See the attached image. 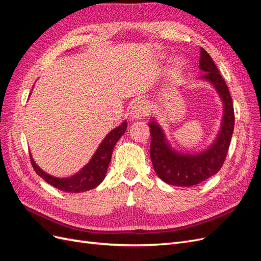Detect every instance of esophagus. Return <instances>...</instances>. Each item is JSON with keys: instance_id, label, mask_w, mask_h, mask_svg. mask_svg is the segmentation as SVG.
<instances>
[{"instance_id": "34e87169", "label": "esophagus", "mask_w": 261, "mask_h": 261, "mask_svg": "<svg viewBox=\"0 0 261 261\" xmlns=\"http://www.w3.org/2000/svg\"><path fill=\"white\" fill-rule=\"evenodd\" d=\"M148 105L144 100L137 101L132 108V117L133 118H140L148 114Z\"/></svg>"}]
</instances>
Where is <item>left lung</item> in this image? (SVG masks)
I'll list each match as a JSON object with an SVG mask.
<instances>
[{
  "label": "left lung",
  "instance_id": "1",
  "mask_svg": "<svg viewBox=\"0 0 261 261\" xmlns=\"http://www.w3.org/2000/svg\"><path fill=\"white\" fill-rule=\"evenodd\" d=\"M199 63L200 69L206 72L201 77L213 84L224 103L222 127L212 147L196 155L178 154L168 146L159 126L154 122L149 123L151 135L150 158L153 169L163 181L175 186H194L218 173L226 159L234 130L235 115L231 93L215 62L202 48Z\"/></svg>",
  "mask_w": 261,
  "mask_h": 261
}]
</instances>
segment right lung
I'll return each mask as SVG.
<instances>
[{
  "mask_svg": "<svg viewBox=\"0 0 261 261\" xmlns=\"http://www.w3.org/2000/svg\"><path fill=\"white\" fill-rule=\"evenodd\" d=\"M126 127H127V124L124 122L118 127L110 132L109 135L102 141V144L98 148L97 152L94 153L89 163L81 172H78L77 174L72 177L57 178L46 174V173L37 167L33 158L30 155L31 164H33V168L39 176H41L46 183L60 189L62 192L82 193L89 191V189L97 187L106 177L108 167L110 162H111L113 148L117 143V140L125 133Z\"/></svg>",
  "mask_w": 261,
  "mask_h": 261,
  "instance_id": "add662e5",
  "label": "right lung"
}]
</instances>
